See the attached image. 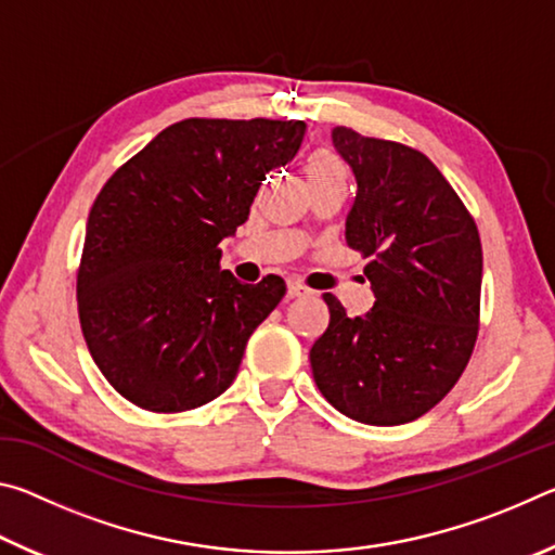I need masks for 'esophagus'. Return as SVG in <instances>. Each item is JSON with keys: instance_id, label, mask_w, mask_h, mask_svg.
<instances>
[{"instance_id": "1", "label": "esophagus", "mask_w": 555, "mask_h": 555, "mask_svg": "<svg viewBox=\"0 0 555 555\" xmlns=\"http://www.w3.org/2000/svg\"><path fill=\"white\" fill-rule=\"evenodd\" d=\"M311 294V288H308L306 284H300V281L296 279H288V296H308Z\"/></svg>"}]
</instances>
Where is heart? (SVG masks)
<instances>
[{
	"instance_id": "heart-1",
	"label": "heart",
	"mask_w": 555,
	"mask_h": 555,
	"mask_svg": "<svg viewBox=\"0 0 555 555\" xmlns=\"http://www.w3.org/2000/svg\"><path fill=\"white\" fill-rule=\"evenodd\" d=\"M304 173L308 178V183H323V181H333V178H343V166L337 158L325 152V149H318L311 156L306 158L304 164Z\"/></svg>"
}]
</instances>
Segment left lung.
<instances>
[{
	"label": "left lung",
	"instance_id": "8db88e82",
	"mask_svg": "<svg viewBox=\"0 0 555 555\" xmlns=\"http://www.w3.org/2000/svg\"><path fill=\"white\" fill-rule=\"evenodd\" d=\"M357 195L345 240L370 257L367 315L350 318L333 294L331 323L311 347L313 379L360 424L399 426L455 387L480 331L482 244L473 215L426 154L335 127Z\"/></svg>",
	"mask_w": 555,
	"mask_h": 555
}]
</instances>
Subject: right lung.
Here are the masks:
<instances>
[{
  "mask_svg": "<svg viewBox=\"0 0 555 555\" xmlns=\"http://www.w3.org/2000/svg\"><path fill=\"white\" fill-rule=\"evenodd\" d=\"M300 119H205L166 127L92 203L78 315L92 360L127 401L178 413L237 377L244 347L286 294L242 284L218 244L247 222L261 181L298 154Z\"/></svg>",
  "mask_w": 555,
  "mask_h": 555,
  "instance_id": "1",
  "label": "right lung"
}]
</instances>
